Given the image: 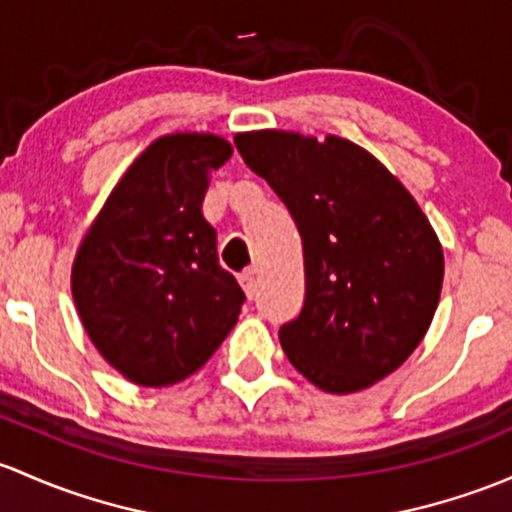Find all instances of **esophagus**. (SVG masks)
Wrapping results in <instances>:
<instances>
[{"mask_svg":"<svg viewBox=\"0 0 512 512\" xmlns=\"http://www.w3.org/2000/svg\"><path fill=\"white\" fill-rule=\"evenodd\" d=\"M240 284H242V289H245L247 299H255V297H257V279H255V272L240 274Z\"/></svg>","mask_w":512,"mask_h":512,"instance_id":"esophagus-1","label":"esophagus"}]
</instances>
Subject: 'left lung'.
Segmentation results:
<instances>
[{
    "mask_svg": "<svg viewBox=\"0 0 512 512\" xmlns=\"http://www.w3.org/2000/svg\"><path fill=\"white\" fill-rule=\"evenodd\" d=\"M304 245L301 314L279 328L289 363L324 392L365 390L400 368L427 333L444 252L427 215L370 152L328 134H235Z\"/></svg>",
    "mask_w": 512,
    "mask_h": 512,
    "instance_id": "left-lung-1",
    "label": "left lung"
}]
</instances>
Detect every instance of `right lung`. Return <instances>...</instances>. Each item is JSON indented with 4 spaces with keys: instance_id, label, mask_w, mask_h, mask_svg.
<instances>
[{
    "instance_id": "add662e5",
    "label": "right lung",
    "mask_w": 512,
    "mask_h": 512,
    "mask_svg": "<svg viewBox=\"0 0 512 512\" xmlns=\"http://www.w3.org/2000/svg\"><path fill=\"white\" fill-rule=\"evenodd\" d=\"M230 157V142L215 134L159 137L80 242L75 309L102 358L134 385L181 383L238 324L245 294L218 265L215 230L201 211L211 171Z\"/></svg>"
}]
</instances>
